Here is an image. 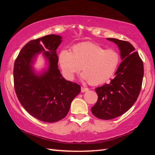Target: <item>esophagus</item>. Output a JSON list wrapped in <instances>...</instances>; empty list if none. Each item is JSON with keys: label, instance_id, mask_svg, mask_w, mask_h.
Returning a JSON list of instances; mask_svg holds the SVG:
<instances>
[{"label": "esophagus", "instance_id": "esophagus-1", "mask_svg": "<svg viewBox=\"0 0 155 155\" xmlns=\"http://www.w3.org/2000/svg\"><path fill=\"white\" fill-rule=\"evenodd\" d=\"M89 90L88 88H86V87H81V92L84 93L85 92V91H87Z\"/></svg>", "mask_w": 155, "mask_h": 155}]
</instances>
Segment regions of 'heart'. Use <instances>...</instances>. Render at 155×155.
<instances>
[{"mask_svg": "<svg viewBox=\"0 0 155 155\" xmlns=\"http://www.w3.org/2000/svg\"><path fill=\"white\" fill-rule=\"evenodd\" d=\"M58 62L63 75L71 81L76 73L81 70V78L97 85L105 82L114 74L120 62V55L113 49H105L92 42L74 46L71 51H62Z\"/></svg>", "mask_w": 155, "mask_h": 155, "instance_id": "obj_1", "label": "heart"}]
</instances>
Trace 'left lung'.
<instances>
[{"label": "left lung", "mask_w": 155, "mask_h": 155, "mask_svg": "<svg viewBox=\"0 0 155 155\" xmlns=\"http://www.w3.org/2000/svg\"><path fill=\"white\" fill-rule=\"evenodd\" d=\"M120 50L122 63L109 83L95 89L98 101L91 109L96 117L111 120L127 112L137 101L143 77V65L137 52L129 42L107 38Z\"/></svg>", "instance_id": "obj_1"}]
</instances>
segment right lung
Returning a JSON list of instances; mask_svg holds the SVG:
<instances>
[{
    "mask_svg": "<svg viewBox=\"0 0 155 155\" xmlns=\"http://www.w3.org/2000/svg\"><path fill=\"white\" fill-rule=\"evenodd\" d=\"M61 41L62 37L54 34L28 41L14 64V87L20 103L30 115L45 122L64 118L81 91L80 85L65 80L59 70L57 49ZM41 53L46 66L38 71L34 65Z\"/></svg>",
    "mask_w": 155,
    "mask_h": 155,
    "instance_id": "right-lung-1",
    "label": "right lung"
}]
</instances>
